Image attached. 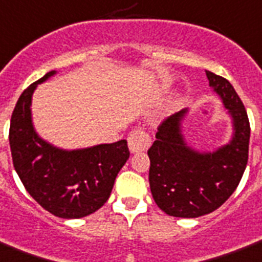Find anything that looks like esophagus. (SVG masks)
<instances>
[{"instance_id": "obj_1", "label": "esophagus", "mask_w": 262, "mask_h": 262, "mask_svg": "<svg viewBox=\"0 0 262 262\" xmlns=\"http://www.w3.org/2000/svg\"><path fill=\"white\" fill-rule=\"evenodd\" d=\"M149 144H151L149 136L141 130H133L127 137V145H129V151L132 154L145 151Z\"/></svg>"}]
</instances>
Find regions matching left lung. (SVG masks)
<instances>
[{
  "label": "left lung",
  "mask_w": 262,
  "mask_h": 262,
  "mask_svg": "<svg viewBox=\"0 0 262 262\" xmlns=\"http://www.w3.org/2000/svg\"><path fill=\"white\" fill-rule=\"evenodd\" d=\"M206 75L231 118V140L213 151L193 148L184 135V108L159 126L148 149L154 201L173 217L195 219L219 209L236 189L247 165L250 123L242 100L225 78L210 71Z\"/></svg>",
  "instance_id": "left-lung-1"
}]
</instances>
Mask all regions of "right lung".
I'll return each mask as SVG.
<instances>
[{"instance_id": "right-lung-1", "label": "right lung", "mask_w": 262, "mask_h": 262, "mask_svg": "<svg viewBox=\"0 0 262 262\" xmlns=\"http://www.w3.org/2000/svg\"><path fill=\"white\" fill-rule=\"evenodd\" d=\"M56 73L45 74L20 95L9 127L12 161L27 192L45 210L60 219H82L107 202L130 152L126 140L64 149L38 135L31 100L38 85Z\"/></svg>"}]
</instances>
